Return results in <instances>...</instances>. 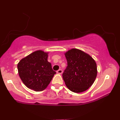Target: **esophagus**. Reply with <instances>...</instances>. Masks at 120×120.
I'll return each mask as SVG.
<instances>
[{"mask_svg": "<svg viewBox=\"0 0 120 120\" xmlns=\"http://www.w3.org/2000/svg\"><path fill=\"white\" fill-rule=\"evenodd\" d=\"M62 73H63V71H62V69H59L57 71V73L59 74H61Z\"/></svg>", "mask_w": 120, "mask_h": 120, "instance_id": "esophagus-1", "label": "esophagus"}]
</instances>
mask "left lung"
<instances>
[{"mask_svg":"<svg viewBox=\"0 0 120 120\" xmlns=\"http://www.w3.org/2000/svg\"><path fill=\"white\" fill-rule=\"evenodd\" d=\"M66 69L62 76L68 89L75 93L86 91L96 80L97 68L91 56L82 51L72 49L65 53Z\"/></svg>","mask_w":120,"mask_h":120,"instance_id":"1","label":"left lung"}]
</instances>
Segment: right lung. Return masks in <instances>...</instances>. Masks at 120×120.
Wrapping results in <instances>:
<instances>
[{
    "instance_id": "obj_1",
    "label": "right lung",
    "mask_w": 120,
    "mask_h": 120,
    "mask_svg": "<svg viewBox=\"0 0 120 120\" xmlns=\"http://www.w3.org/2000/svg\"><path fill=\"white\" fill-rule=\"evenodd\" d=\"M48 52L38 50L22 58L17 64L18 72L23 83L35 91L45 90L56 71L47 61Z\"/></svg>"
}]
</instances>
